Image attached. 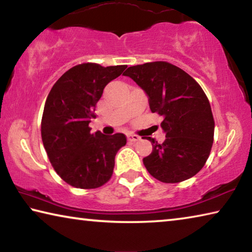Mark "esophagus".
I'll use <instances>...</instances> for the list:
<instances>
[{
    "label": "esophagus",
    "instance_id": "esophagus-1",
    "mask_svg": "<svg viewBox=\"0 0 252 252\" xmlns=\"http://www.w3.org/2000/svg\"><path fill=\"white\" fill-rule=\"evenodd\" d=\"M127 140H129L130 142H136V141H139V140H140V136L136 135V134L130 133V134H127Z\"/></svg>",
    "mask_w": 252,
    "mask_h": 252
}]
</instances>
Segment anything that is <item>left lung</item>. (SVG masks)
I'll return each mask as SVG.
<instances>
[{
  "instance_id": "1",
  "label": "left lung",
  "mask_w": 252,
  "mask_h": 252,
  "mask_svg": "<svg viewBox=\"0 0 252 252\" xmlns=\"http://www.w3.org/2000/svg\"><path fill=\"white\" fill-rule=\"evenodd\" d=\"M129 76L146 93L153 113L163 117L165 140L152 143L143 158L149 173L165 183L185 181L203 168L213 143L215 121L207 95L193 78L168 62L127 67Z\"/></svg>"
}]
</instances>
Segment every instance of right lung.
Instances as JSON below:
<instances>
[{
  "instance_id": "1",
  "label": "right lung",
  "mask_w": 252,
  "mask_h": 252,
  "mask_svg": "<svg viewBox=\"0 0 252 252\" xmlns=\"http://www.w3.org/2000/svg\"><path fill=\"white\" fill-rule=\"evenodd\" d=\"M126 69V65L79 64L54 83L46 97L42 141L54 170L72 187L94 189L112 176L114 158L126 146V135L100 131L92 134L89 123L105 85Z\"/></svg>"
}]
</instances>
